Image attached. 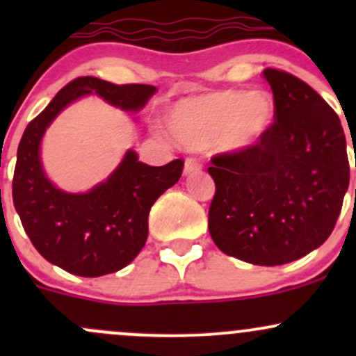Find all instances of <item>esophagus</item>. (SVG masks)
<instances>
[{
  "label": "esophagus",
  "instance_id": "esophagus-1",
  "mask_svg": "<svg viewBox=\"0 0 356 356\" xmlns=\"http://www.w3.org/2000/svg\"><path fill=\"white\" fill-rule=\"evenodd\" d=\"M201 168V161L200 158L196 156H188L184 161V174L189 175V174H195V172H198Z\"/></svg>",
  "mask_w": 356,
  "mask_h": 356
}]
</instances>
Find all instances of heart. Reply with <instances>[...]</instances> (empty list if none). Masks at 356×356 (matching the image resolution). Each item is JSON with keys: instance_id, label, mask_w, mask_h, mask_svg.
I'll list each match as a JSON object with an SVG mask.
<instances>
[{"instance_id": "obj_1", "label": "heart", "mask_w": 356, "mask_h": 356, "mask_svg": "<svg viewBox=\"0 0 356 356\" xmlns=\"http://www.w3.org/2000/svg\"><path fill=\"white\" fill-rule=\"evenodd\" d=\"M274 118L275 103L270 95L227 89L179 102L168 115V127L189 148L220 143L225 149L239 152L257 145Z\"/></svg>"}]
</instances>
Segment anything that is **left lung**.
<instances>
[{"label": "left lung", "mask_w": 356, "mask_h": 356, "mask_svg": "<svg viewBox=\"0 0 356 356\" xmlns=\"http://www.w3.org/2000/svg\"><path fill=\"white\" fill-rule=\"evenodd\" d=\"M264 77L274 92V124L257 145L211 158L208 231L229 257L274 267L331 236L350 163L341 120L324 98L284 70L265 68Z\"/></svg>", "instance_id": "left-lung-1"}]
</instances>
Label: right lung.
<instances>
[{"label": "right lung", "instance_id": "right-lung-1", "mask_svg": "<svg viewBox=\"0 0 356 356\" xmlns=\"http://www.w3.org/2000/svg\"><path fill=\"white\" fill-rule=\"evenodd\" d=\"M155 91L149 84L118 86L98 77H77L29 122L17 152L13 204L31 243L49 264L81 277H99L131 264L148 238L153 203L179 181L184 161L177 158L152 167L131 149L105 182L72 195L55 188L42 170L39 146L44 131L84 95L95 92L110 105L138 111Z\"/></svg>", "mask_w": 356, "mask_h": 356}]
</instances>
